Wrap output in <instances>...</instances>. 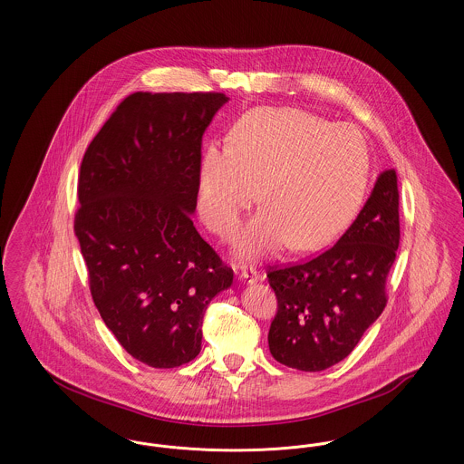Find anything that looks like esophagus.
Returning <instances> with one entry per match:
<instances>
[{
    "mask_svg": "<svg viewBox=\"0 0 464 464\" xmlns=\"http://www.w3.org/2000/svg\"><path fill=\"white\" fill-rule=\"evenodd\" d=\"M240 278L245 280V282H248V284H256V282L261 280V273L257 269H254V267H243Z\"/></svg>",
    "mask_w": 464,
    "mask_h": 464,
    "instance_id": "obj_1",
    "label": "esophagus"
}]
</instances>
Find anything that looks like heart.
I'll return each mask as SVG.
<instances>
[{"instance_id": "b5f03b06", "label": "heart", "mask_w": 464, "mask_h": 464, "mask_svg": "<svg viewBox=\"0 0 464 464\" xmlns=\"http://www.w3.org/2000/svg\"><path fill=\"white\" fill-rule=\"evenodd\" d=\"M367 179L369 148L354 125L295 108H261L233 125L227 148L205 150L199 214L214 233L229 237L259 189L266 205L237 237V252L256 259L288 240L311 250L353 219Z\"/></svg>"}]
</instances>
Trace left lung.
Returning <instances> with one entry per match:
<instances>
[{
	"label": "left lung",
	"mask_w": 464,
	"mask_h": 464,
	"mask_svg": "<svg viewBox=\"0 0 464 464\" xmlns=\"http://www.w3.org/2000/svg\"><path fill=\"white\" fill-rule=\"evenodd\" d=\"M397 172L386 170L372 195L322 254L303 263L269 266L278 311L267 343L287 367L320 372L352 353L386 308V282L400 243Z\"/></svg>",
	"instance_id": "left-lung-1"
}]
</instances>
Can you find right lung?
Here are the masks:
<instances>
[{
  "label": "right lung",
  "instance_id": "1",
  "mask_svg": "<svg viewBox=\"0 0 464 464\" xmlns=\"http://www.w3.org/2000/svg\"><path fill=\"white\" fill-rule=\"evenodd\" d=\"M221 92H135L92 139L78 176L74 233L93 304L135 360L174 369L201 350L208 303L233 269L205 242L201 139Z\"/></svg>",
  "mask_w": 464,
  "mask_h": 464
}]
</instances>
